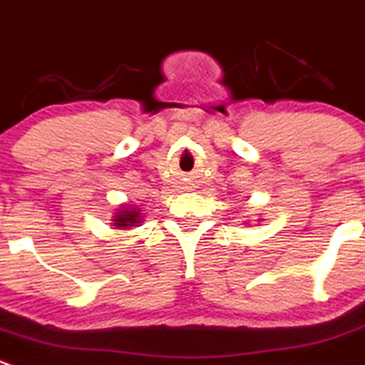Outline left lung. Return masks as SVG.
I'll return each mask as SVG.
<instances>
[{"mask_svg": "<svg viewBox=\"0 0 365 365\" xmlns=\"http://www.w3.org/2000/svg\"><path fill=\"white\" fill-rule=\"evenodd\" d=\"M259 220H262V218H259Z\"/></svg>", "mask_w": 365, "mask_h": 365, "instance_id": "1", "label": "left lung"}]
</instances>
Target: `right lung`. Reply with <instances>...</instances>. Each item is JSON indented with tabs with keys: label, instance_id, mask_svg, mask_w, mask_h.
<instances>
[{
	"label": "right lung",
	"instance_id": "1",
	"mask_svg": "<svg viewBox=\"0 0 365 365\" xmlns=\"http://www.w3.org/2000/svg\"><path fill=\"white\" fill-rule=\"evenodd\" d=\"M143 222V213L134 204H121L120 210L113 215V225L116 229H130L138 227Z\"/></svg>",
	"mask_w": 365,
	"mask_h": 365
}]
</instances>
